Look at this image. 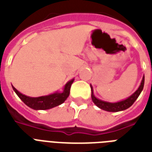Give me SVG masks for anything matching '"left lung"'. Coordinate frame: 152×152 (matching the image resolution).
<instances>
[{
  "label": "left lung",
  "mask_w": 152,
  "mask_h": 152,
  "mask_svg": "<svg viewBox=\"0 0 152 152\" xmlns=\"http://www.w3.org/2000/svg\"><path fill=\"white\" fill-rule=\"evenodd\" d=\"M144 85V76H143L139 88H137V90L135 91L133 94L126 98L125 99H123L121 101L116 102H110L103 101L97 97H95L94 95V90H93L92 85L91 84V99L93 102L99 107V108L103 110L108 111V112H119V111L125 110L126 109L129 108L132 104L134 103V102L137 99V98L139 97L140 93L143 91Z\"/></svg>",
  "instance_id": "left-lung-1"
}]
</instances>
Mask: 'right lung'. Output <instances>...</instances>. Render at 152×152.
<instances>
[{"instance_id": "right-lung-1", "label": "right lung", "mask_w": 152, "mask_h": 152, "mask_svg": "<svg viewBox=\"0 0 152 152\" xmlns=\"http://www.w3.org/2000/svg\"><path fill=\"white\" fill-rule=\"evenodd\" d=\"M74 78L71 80L68 81L65 85L63 88V91H56L54 93L50 94L48 95H44L40 97H30L27 95H25L20 92L19 91L12 85V89L18 95V97L22 100L27 106L30 108L35 110H50L53 108L55 106H57L62 104L65 100L68 99L70 93V88H71L72 83H73Z\"/></svg>"}]
</instances>
